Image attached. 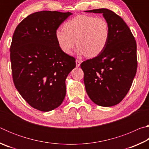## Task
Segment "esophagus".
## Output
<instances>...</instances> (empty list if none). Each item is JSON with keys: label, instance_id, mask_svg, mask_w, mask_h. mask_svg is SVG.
<instances>
[{"label": "esophagus", "instance_id": "1", "mask_svg": "<svg viewBox=\"0 0 149 149\" xmlns=\"http://www.w3.org/2000/svg\"><path fill=\"white\" fill-rule=\"evenodd\" d=\"M75 63H76V67L77 68L80 66V64H81L80 61H79V60H75Z\"/></svg>", "mask_w": 149, "mask_h": 149}]
</instances>
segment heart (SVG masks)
<instances>
[{"label":"heart","instance_id":"obj_1","mask_svg":"<svg viewBox=\"0 0 149 149\" xmlns=\"http://www.w3.org/2000/svg\"><path fill=\"white\" fill-rule=\"evenodd\" d=\"M64 29H56L55 38L60 50L66 54L72 53L77 42L78 55L94 58L104 50L109 41V25L103 17L78 15L65 22Z\"/></svg>","mask_w":149,"mask_h":149}]
</instances>
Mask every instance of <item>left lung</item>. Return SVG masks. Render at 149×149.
Segmentation results:
<instances>
[{
	"label": "left lung",
	"instance_id": "obj_1",
	"mask_svg": "<svg viewBox=\"0 0 149 149\" xmlns=\"http://www.w3.org/2000/svg\"><path fill=\"white\" fill-rule=\"evenodd\" d=\"M87 12L102 14L110 27L104 50L97 56L81 64L86 92L92 101L101 107L118 104L129 91L137 72V44L122 17L107 8Z\"/></svg>",
	"mask_w": 149,
	"mask_h": 149
}]
</instances>
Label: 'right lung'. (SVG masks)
<instances>
[{
	"label": "right lung",
	"mask_w": 149,
	"mask_h": 149,
	"mask_svg": "<svg viewBox=\"0 0 149 149\" xmlns=\"http://www.w3.org/2000/svg\"><path fill=\"white\" fill-rule=\"evenodd\" d=\"M71 12L41 11L26 17L12 37L10 60L17 91L35 109L49 112L64 100L65 79L75 67L74 57L63 52L55 31Z\"/></svg>",
	"instance_id": "1"
}]
</instances>
